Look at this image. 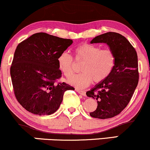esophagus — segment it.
<instances>
[{
  "label": "esophagus",
  "mask_w": 150,
  "mask_h": 150,
  "mask_svg": "<svg viewBox=\"0 0 150 150\" xmlns=\"http://www.w3.org/2000/svg\"><path fill=\"white\" fill-rule=\"evenodd\" d=\"M76 91H77V92L79 93V94H82V95H83V96H85V94H86L85 91H84V90H81V89H76Z\"/></svg>",
  "instance_id": "1"
}]
</instances>
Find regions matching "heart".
I'll return each instance as SVG.
<instances>
[{
  "label": "heart",
  "mask_w": 150,
  "mask_h": 150,
  "mask_svg": "<svg viewBox=\"0 0 150 150\" xmlns=\"http://www.w3.org/2000/svg\"><path fill=\"white\" fill-rule=\"evenodd\" d=\"M75 59L82 61V73L75 75L69 80L72 85L79 88L87 87L93 82H102L111 73L114 68L116 57L110 49H101L94 44H82L74 50ZM59 70L67 78H70L75 72V62L66 51L62 52L57 58Z\"/></svg>",
  "instance_id": "b5f03b06"
}]
</instances>
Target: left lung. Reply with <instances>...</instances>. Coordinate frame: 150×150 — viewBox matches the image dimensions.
Returning a JSON list of instances; mask_svg holds the SVG:
<instances>
[{
	"label": "left lung",
	"mask_w": 150,
	"mask_h": 150,
	"mask_svg": "<svg viewBox=\"0 0 150 150\" xmlns=\"http://www.w3.org/2000/svg\"><path fill=\"white\" fill-rule=\"evenodd\" d=\"M93 43L107 44L116 61L109 76L86 93L87 97L97 100V108L89 115L100 119L111 118L126 107L138 84L137 52L124 36L116 32L97 36L91 41Z\"/></svg>",
	"instance_id": "obj_1"
}]
</instances>
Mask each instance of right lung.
Instances as JSON below:
<instances>
[{
    "label": "right lung",
    "mask_w": 150,
    "mask_h": 150,
    "mask_svg": "<svg viewBox=\"0 0 150 150\" xmlns=\"http://www.w3.org/2000/svg\"><path fill=\"white\" fill-rule=\"evenodd\" d=\"M73 40L44 32L32 34L18 44L10 66L15 98L34 114L50 115L59 108L64 92L74 87L58 81L57 58Z\"/></svg>",
    "instance_id": "right-lung-1"
}]
</instances>
